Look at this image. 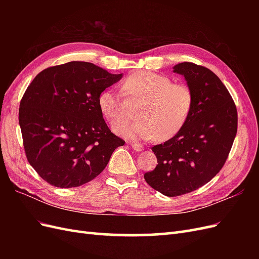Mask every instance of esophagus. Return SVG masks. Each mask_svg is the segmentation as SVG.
Segmentation results:
<instances>
[{
  "mask_svg": "<svg viewBox=\"0 0 259 259\" xmlns=\"http://www.w3.org/2000/svg\"><path fill=\"white\" fill-rule=\"evenodd\" d=\"M130 145L132 146V148L134 149L135 151H142L144 149V146L142 144H138V143H134V142H130Z\"/></svg>",
  "mask_w": 259,
  "mask_h": 259,
  "instance_id": "1",
  "label": "esophagus"
}]
</instances>
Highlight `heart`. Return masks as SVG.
<instances>
[{
    "label": "heart",
    "instance_id": "obj_1",
    "mask_svg": "<svg viewBox=\"0 0 259 259\" xmlns=\"http://www.w3.org/2000/svg\"><path fill=\"white\" fill-rule=\"evenodd\" d=\"M122 91L125 98L112 90L99 95L98 104L105 119L114 125V132L131 139L150 140L158 136L166 139L183 128L189 117L194 96L184 83H173L168 76L151 71H137L124 80ZM140 106V119L130 118L132 108Z\"/></svg>",
    "mask_w": 259,
    "mask_h": 259
}]
</instances>
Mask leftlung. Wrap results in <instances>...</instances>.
I'll return each instance as SVG.
<instances>
[{
  "label": "left lung",
  "instance_id": "1",
  "mask_svg": "<svg viewBox=\"0 0 259 259\" xmlns=\"http://www.w3.org/2000/svg\"><path fill=\"white\" fill-rule=\"evenodd\" d=\"M174 72L185 76L193 92L191 113L177 134L151 149L158 165L144 175L147 184L167 197L199 189L221 170L238 131L236 104L209 69L182 62Z\"/></svg>",
  "mask_w": 259,
  "mask_h": 259
}]
</instances>
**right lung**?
Returning <instances> with one entry per match:
<instances>
[{
	"label": "right lung",
	"mask_w": 259,
	"mask_h": 259,
	"mask_svg": "<svg viewBox=\"0 0 259 259\" xmlns=\"http://www.w3.org/2000/svg\"><path fill=\"white\" fill-rule=\"evenodd\" d=\"M122 74L85 61L44 69L21 98L19 125L27 160L43 180L79 187L105 169L117 147L100 112L98 98Z\"/></svg>",
	"instance_id": "add662e5"
}]
</instances>
